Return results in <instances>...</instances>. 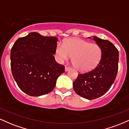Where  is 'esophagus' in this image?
<instances>
[{
  "label": "esophagus",
  "mask_w": 129,
  "mask_h": 129,
  "mask_svg": "<svg viewBox=\"0 0 129 129\" xmlns=\"http://www.w3.org/2000/svg\"><path fill=\"white\" fill-rule=\"evenodd\" d=\"M69 69H70V67H69V66H66L65 67V71H68Z\"/></svg>",
  "instance_id": "obj_1"
}]
</instances>
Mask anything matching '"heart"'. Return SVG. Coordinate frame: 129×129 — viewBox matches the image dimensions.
<instances>
[{
    "label": "heart",
    "instance_id": "heart-1",
    "mask_svg": "<svg viewBox=\"0 0 129 129\" xmlns=\"http://www.w3.org/2000/svg\"><path fill=\"white\" fill-rule=\"evenodd\" d=\"M55 55L60 61L72 57V63L77 70L87 71L94 68L101 58V47L96 43H89L78 38L68 39L58 45Z\"/></svg>",
    "mask_w": 129,
    "mask_h": 129
}]
</instances>
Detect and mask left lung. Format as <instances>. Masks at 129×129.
Masks as SVG:
<instances>
[{"label":"left lung","mask_w":129,"mask_h":129,"mask_svg":"<svg viewBox=\"0 0 129 129\" xmlns=\"http://www.w3.org/2000/svg\"><path fill=\"white\" fill-rule=\"evenodd\" d=\"M93 40L101 49V60L92 70L79 74L73 82L76 94L88 100L97 99L109 90L116 77L119 61V52L113 44L95 36Z\"/></svg>","instance_id":"left-lung-1"}]
</instances>
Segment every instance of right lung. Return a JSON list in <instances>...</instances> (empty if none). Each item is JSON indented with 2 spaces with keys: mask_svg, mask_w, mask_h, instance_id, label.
<instances>
[{
  "mask_svg": "<svg viewBox=\"0 0 129 129\" xmlns=\"http://www.w3.org/2000/svg\"><path fill=\"white\" fill-rule=\"evenodd\" d=\"M58 38L37 32L18 38L11 49V69L17 85L31 96L51 92L64 66L55 60Z\"/></svg>",
  "mask_w": 129,
  "mask_h": 129,
  "instance_id": "right-lung-1",
  "label": "right lung"
}]
</instances>
